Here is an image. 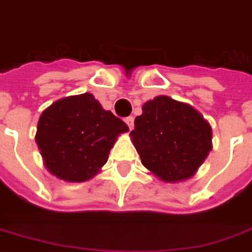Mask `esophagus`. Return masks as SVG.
Listing matches in <instances>:
<instances>
[{"label":"esophagus","instance_id":"34e87169","mask_svg":"<svg viewBox=\"0 0 252 252\" xmlns=\"http://www.w3.org/2000/svg\"><path fill=\"white\" fill-rule=\"evenodd\" d=\"M125 122H126V125L128 126V128L131 130L134 126V117H127V118L125 119Z\"/></svg>","mask_w":252,"mask_h":252}]
</instances>
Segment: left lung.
Masks as SVG:
<instances>
[{
  "label": "left lung",
  "instance_id": "1",
  "mask_svg": "<svg viewBox=\"0 0 252 252\" xmlns=\"http://www.w3.org/2000/svg\"><path fill=\"white\" fill-rule=\"evenodd\" d=\"M130 135L142 164L166 183L192 177L213 149L211 126L203 115L167 95L142 106Z\"/></svg>",
  "mask_w": 252,
  "mask_h": 252
}]
</instances>
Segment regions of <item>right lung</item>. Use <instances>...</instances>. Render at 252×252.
Instances as JSON below:
<instances>
[{
    "instance_id": "1",
    "label": "right lung",
    "mask_w": 252,
    "mask_h": 252,
    "mask_svg": "<svg viewBox=\"0 0 252 252\" xmlns=\"http://www.w3.org/2000/svg\"><path fill=\"white\" fill-rule=\"evenodd\" d=\"M128 127L90 93L58 99L42 111L35 142L47 171L65 182H86L101 171Z\"/></svg>"
}]
</instances>
